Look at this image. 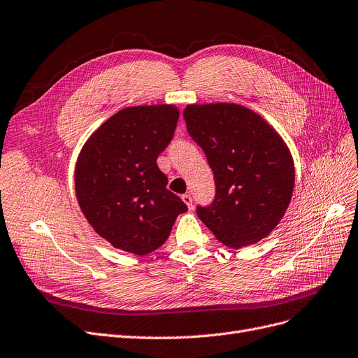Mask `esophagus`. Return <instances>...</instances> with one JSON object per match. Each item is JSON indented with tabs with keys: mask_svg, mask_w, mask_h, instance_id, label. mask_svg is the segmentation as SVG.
Instances as JSON below:
<instances>
[{
	"mask_svg": "<svg viewBox=\"0 0 358 358\" xmlns=\"http://www.w3.org/2000/svg\"><path fill=\"white\" fill-rule=\"evenodd\" d=\"M182 202L189 206V209H193V197L190 194H182Z\"/></svg>",
	"mask_w": 358,
	"mask_h": 358,
	"instance_id": "1",
	"label": "esophagus"
}]
</instances>
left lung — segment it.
Returning a JSON list of instances; mask_svg holds the SVG:
<instances>
[{"label":"left lung","mask_w":358,"mask_h":358,"mask_svg":"<svg viewBox=\"0 0 358 358\" xmlns=\"http://www.w3.org/2000/svg\"><path fill=\"white\" fill-rule=\"evenodd\" d=\"M182 116L215 180L214 201L197 205V217L233 249L267 237L285 215L295 184L282 137L241 104H190Z\"/></svg>","instance_id":"1"}]
</instances>
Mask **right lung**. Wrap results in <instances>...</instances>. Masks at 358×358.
I'll return each instance as SVG.
<instances>
[{
	"mask_svg": "<svg viewBox=\"0 0 358 358\" xmlns=\"http://www.w3.org/2000/svg\"><path fill=\"white\" fill-rule=\"evenodd\" d=\"M172 104L134 106L110 116L79 153L75 189L83 214L103 239L136 255L162 246L187 206L157 168L174 137Z\"/></svg>",
	"mask_w": 358,
	"mask_h": 358,
	"instance_id": "right-lung-1",
	"label": "right lung"
}]
</instances>
